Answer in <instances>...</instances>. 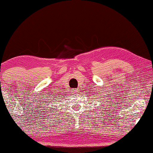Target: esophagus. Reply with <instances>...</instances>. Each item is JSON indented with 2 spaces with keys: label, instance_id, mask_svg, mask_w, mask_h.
<instances>
[{
  "label": "esophagus",
  "instance_id": "esophagus-1",
  "mask_svg": "<svg viewBox=\"0 0 153 153\" xmlns=\"http://www.w3.org/2000/svg\"><path fill=\"white\" fill-rule=\"evenodd\" d=\"M72 93H77V92H78V91H77V90H76V89H72Z\"/></svg>",
  "mask_w": 153,
  "mask_h": 153
}]
</instances>
